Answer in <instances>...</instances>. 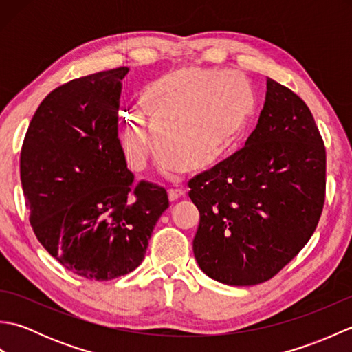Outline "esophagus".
Instances as JSON below:
<instances>
[{
    "label": "esophagus",
    "mask_w": 352,
    "mask_h": 352,
    "mask_svg": "<svg viewBox=\"0 0 352 352\" xmlns=\"http://www.w3.org/2000/svg\"><path fill=\"white\" fill-rule=\"evenodd\" d=\"M186 193L183 190H178V189H169L168 190V197L170 203H174V201H178L180 198H184Z\"/></svg>",
    "instance_id": "1"
}]
</instances>
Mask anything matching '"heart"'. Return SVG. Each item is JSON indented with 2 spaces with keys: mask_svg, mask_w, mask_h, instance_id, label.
Segmentation results:
<instances>
[{
  "mask_svg": "<svg viewBox=\"0 0 352 352\" xmlns=\"http://www.w3.org/2000/svg\"><path fill=\"white\" fill-rule=\"evenodd\" d=\"M140 113L124 121L122 146L134 169L163 151L164 166L189 172L212 168L248 130L256 98L248 80L236 72L183 66L155 77L139 94ZM155 133L157 140H155Z\"/></svg>",
  "mask_w": 352,
  "mask_h": 352,
  "instance_id": "b5f03b06",
  "label": "heart"
}]
</instances>
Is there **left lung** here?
Returning <instances> with one entry per match:
<instances>
[{
	"instance_id": "left-lung-1",
	"label": "left lung",
	"mask_w": 352,
	"mask_h": 352,
	"mask_svg": "<svg viewBox=\"0 0 352 352\" xmlns=\"http://www.w3.org/2000/svg\"><path fill=\"white\" fill-rule=\"evenodd\" d=\"M245 148L189 182L199 210L193 254L228 286L272 278L315 233L325 199V146L310 109L272 78Z\"/></svg>"
}]
</instances>
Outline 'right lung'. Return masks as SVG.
Here are the masks:
<instances>
[{
  "instance_id": "right-lung-1",
  "label": "right lung",
  "mask_w": 352,
  "mask_h": 352,
  "mask_svg": "<svg viewBox=\"0 0 352 352\" xmlns=\"http://www.w3.org/2000/svg\"><path fill=\"white\" fill-rule=\"evenodd\" d=\"M129 68L76 78L48 94L21 151V183L37 241L68 271L113 280L134 271L168 193L134 183L118 139Z\"/></svg>"
}]
</instances>
